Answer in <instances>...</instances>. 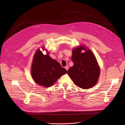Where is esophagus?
I'll use <instances>...</instances> for the list:
<instances>
[{
  "mask_svg": "<svg viewBox=\"0 0 125 125\" xmlns=\"http://www.w3.org/2000/svg\"><path fill=\"white\" fill-rule=\"evenodd\" d=\"M68 68H69V66H66V67H65V69H66L67 70H68Z\"/></svg>",
  "mask_w": 125,
  "mask_h": 125,
  "instance_id": "esophagus-1",
  "label": "esophagus"
}]
</instances>
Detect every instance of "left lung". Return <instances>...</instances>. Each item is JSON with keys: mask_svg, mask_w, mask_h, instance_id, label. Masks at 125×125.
<instances>
[{"mask_svg": "<svg viewBox=\"0 0 125 125\" xmlns=\"http://www.w3.org/2000/svg\"><path fill=\"white\" fill-rule=\"evenodd\" d=\"M83 49L85 52H81ZM71 59L73 66L68 69L67 73L74 83L83 89L94 86L100 75V69L92 51L87 50L83 45L78 46L73 50Z\"/></svg>", "mask_w": 125, "mask_h": 125, "instance_id": "8db88e82", "label": "left lung"}]
</instances>
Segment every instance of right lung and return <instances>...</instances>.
<instances>
[{
    "label": "right lung",
    "mask_w": 125,
    "mask_h": 125,
    "mask_svg": "<svg viewBox=\"0 0 125 125\" xmlns=\"http://www.w3.org/2000/svg\"><path fill=\"white\" fill-rule=\"evenodd\" d=\"M47 52V55H44L39 49L36 51L32 61L31 75L36 83L50 87L67 71Z\"/></svg>",
    "instance_id": "obj_1"
}]
</instances>
